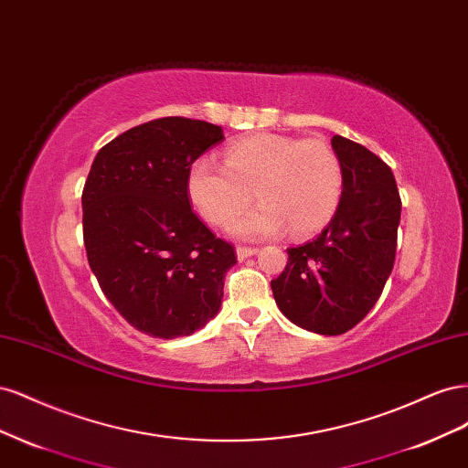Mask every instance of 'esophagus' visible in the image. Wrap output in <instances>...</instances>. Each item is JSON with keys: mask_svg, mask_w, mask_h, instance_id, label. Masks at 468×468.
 I'll return each mask as SVG.
<instances>
[{"mask_svg": "<svg viewBox=\"0 0 468 468\" xmlns=\"http://www.w3.org/2000/svg\"><path fill=\"white\" fill-rule=\"evenodd\" d=\"M260 250L258 248H242V246H238L236 248V258L239 260V261H244L246 258H250V256H256Z\"/></svg>", "mask_w": 468, "mask_h": 468, "instance_id": "obj_1", "label": "esophagus"}]
</instances>
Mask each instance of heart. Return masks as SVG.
I'll list each match as a JSON object with an SVG mask.
<instances>
[{"mask_svg":"<svg viewBox=\"0 0 468 468\" xmlns=\"http://www.w3.org/2000/svg\"><path fill=\"white\" fill-rule=\"evenodd\" d=\"M251 191L261 205L236 220L232 234L261 238L289 226L294 236H308L335 215L344 167L324 140L271 133L236 140L224 152V165L210 155L189 165V201L210 224L232 222L250 205Z\"/></svg>","mask_w":468,"mask_h":468,"instance_id":"obj_1","label":"heart"}]
</instances>
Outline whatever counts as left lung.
I'll return each mask as SVG.
<instances>
[{"mask_svg":"<svg viewBox=\"0 0 468 468\" xmlns=\"http://www.w3.org/2000/svg\"><path fill=\"white\" fill-rule=\"evenodd\" d=\"M344 193L328 226L289 248L285 271L271 281L275 303L303 330L339 335L378 301L392 271L400 195L390 167L365 146L335 134Z\"/></svg>","mask_w":468,"mask_h":468,"instance_id":"obj_1","label":"left lung"}]
</instances>
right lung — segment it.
Wrapping results in <instances>:
<instances>
[{
	"label": "right lung",
	"instance_id": "add662e5",
	"mask_svg": "<svg viewBox=\"0 0 468 468\" xmlns=\"http://www.w3.org/2000/svg\"><path fill=\"white\" fill-rule=\"evenodd\" d=\"M217 124L155 119L97 152L83 187V244L99 287L143 334L191 335L218 314L234 248L191 210L189 165Z\"/></svg>",
	"mask_w": 468,
	"mask_h": 468
}]
</instances>
